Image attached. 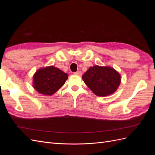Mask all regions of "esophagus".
I'll return each instance as SVG.
<instances>
[{
	"instance_id": "34e87169",
	"label": "esophagus",
	"mask_w": 155,
	"mask_h": 155,
	"mask_svg": "<svg viewBox=\"0 0 155 155\" xmlns=\"http://www.w3.org/2000/svg\"><path fill=\"white\" fill-rule=\"evenodd\" d=\"M75 74V75H77V76H81V72H75L74 73Z\"/></svg>"
}]
</instances>
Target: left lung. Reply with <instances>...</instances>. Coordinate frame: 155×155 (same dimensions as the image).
I'll list each match as a JSON object with an SVG mask.
<instances>
[{
	"mask_svg": "<svg viewBox=\"0 0 155 155\" xmlns=\"http://www.w3.org/2000/svg\"><path fill=\"white\" fill-rule=\"evenodd\" d=\"M86 85L97 96L105 97L114 93L121 83V75L110 67H91L83 75Z\"/></svg>",
	"mask_w": 155,
	"mask_h": 155,
	"instance_id": "8db88e82",
	"label": "left lung"
}]
</instances>
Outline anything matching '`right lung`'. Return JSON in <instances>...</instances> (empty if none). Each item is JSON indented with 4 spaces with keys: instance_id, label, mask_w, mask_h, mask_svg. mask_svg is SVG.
Listing matches in <instances>:
<instances>
[{
    "instance_id": "1",
    "label": "right lung",
    "mask_w": 155,
    "mask_h": 155,
    "mask_svg": "<svg viewBox=\"0 0 155 155\" xmlns=\"http://www.w3.org/2000/svg\"><path fill=\"white\" fill-rule=\"evenodd\" d=\"M68 74L58 68L49 66L37 70L33 76V87L39 94L51 96L63 86Z\"/></svg>"
}]
</instances>
